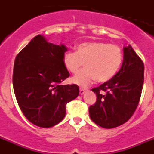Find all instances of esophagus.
I'll use <instances>...</instances> for the list:
<instances>
[{"label":"esophagus","instance_id":"esophagus-1","mask_svg":"<svg viewBox=\"0 0 154 154\" xmlns=\"http://www.w3.org/2000/svg\"><path fill=\"white\" fill-rule=\"evenodd\" d=\"M85 91H86V89H79V94H80V95H83V94L85 92Z\"/></svg>","mask_w":154,"mask_h":154}]
</instances>
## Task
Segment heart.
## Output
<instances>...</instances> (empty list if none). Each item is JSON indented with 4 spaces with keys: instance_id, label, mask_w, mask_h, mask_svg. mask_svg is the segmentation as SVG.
<instances>
[{
    "instance_id": "b5f03b06",
    "label": "heart",
    "mask_w": 154,
    "mask_h": 154,
    "mask_svg": "<svg viewBox=\"0 0 154 154\" xmlns=\"http://www.w3.org/2000/svg\"><path fill=\"white\" fill-rule=\"evenodd\" d=\"M69 72L78 74L84 64L85 69L72 79L80 87L89 86L95 80L106 82L113 77L123 62V53L118 45L106 42H84L76 47V52L68 51L63 58Z\"/></svg>"
}]
</instances>
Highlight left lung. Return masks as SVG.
Instances as JSON below:
<instances>
[{"mask_svg":"<svg viewBox=\"0 0 154 154\" xmlns=\"http://www.w3.org/2000/svg\"><path fill=\"white\" fill-rule=\"evenodd\" d=\"M144 65L131 45L123 48L120 70L112 79L92 89L96 103L89 106V116L98 126L117 127L130 119L140 102L144 80Z\"/></svg>","mask_w":154,"mask_h":154,"instance_id":"1","label":"left lung"}]
</instances>
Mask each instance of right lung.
Returning <instances> with one entry per match:
<instances>
[{
  "label": "right lung",
  "mask_w": 154,
  "mask_h": 154,
  "mask_svg": "<svg viewBox=\"0 0 154 154\" xmlns=\"http://www.w3.org/2000/svg\"><path fill=\"white\" fill-rule=\"evenodd\" d=\"M67 48L37 35L17 54L13 71L16 99L33 124L48 128L60 123L66 104L79 94L77 85H60L69 77L63 58Z\"/></svg>",
  "instance_id": "obj_1"
}]
</instances>
